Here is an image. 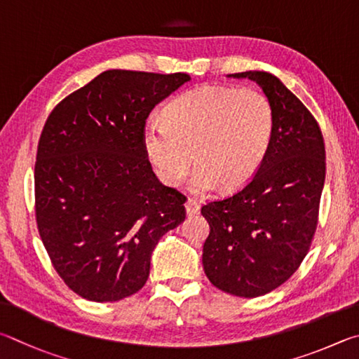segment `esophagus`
Wrapping results in <instances>:
<instances>
[{
    "mask_svg": "<svg viewBox=\"0 0 359 359\" xmlns=\"http://www.w3.org/2000/svg\"><path fill=\"white\" fill-rule=\"evenodd\" d=\"M186 212L189 216H196V215H198L200 212V203L197 202V200H194V198H189L186 202Z\"/></svg>",
    "mask_w": 359,
    "mask_h": 359,
    "instance_id": "obj_1",
    "label": "esophagus"
}]
</instances>
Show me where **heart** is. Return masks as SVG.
Instances as JSON below:
<instances>
[{
    "instance_id": "obj_1",
    "label": "heart",
    "mask_w": 359,
    "mask_h": 359,
    "mask_svg": "<svg viewBox=\"0 0 359 359\" xmlns=\"http://www.w3.org/2000/svg\"><path fill=\"white\" fill-rule=\"evenodd\" d=\"M163 118L144 124V153L159 180L172 187L183 183L196 163L191 186L200 194L246 186L265 161L274 134L271 102L250 88H196L176 96Z\"/></svg>"
}]
</instances>
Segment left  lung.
I'll return each instance as SVG.
<instances>
[{
  "instance_id": "left-lung-1",
  "label": "left lung",
  "mask_w": 359,
  "mask_h": 359,
  "mask_svg": "<svg viewBox=\"0 0 359 359\" xmlns=\"http://www.w3.org/2000/svg\"><path fill=\"white\" fill-rule=\"evenodd\" d=\"M229 77L262 88L274 111V134L254 178L230 197L202 206L210 224L202 259L219 290L257 298L290 279L309 252L325 184V143L312 113L273 74Z\"/></svg>"
}]
</instances>
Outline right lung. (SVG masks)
Masks as SVG:
<instances>
[{
	"label": "right lung",
	"instance_id": "1",
	"mask_svg": "<svg viewBox=\"0 0 359 359\" xmlns=\"http://www.w3.org/2000/svg\"><path fill=\"white\" fill-rule=\"evenodd\" d=\"M191 77L111 69L50 113L34 165L36 222L52 265L81 298L113 303L147 284L161 236L186 219L143 148L151 110Z\"/></svg>",
	"mask_w": 359,
	"mask_h": 359
}]
</instances>
